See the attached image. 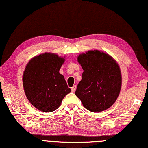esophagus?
<instances>
[{"label": "esophagus", "mask_w": 148, "mask_h": 148, "mask_svg": "<svg viewBox=\"0 0 148 148\" xmlns=\"http://www.w3.org/2000/svg\"><path fill=\"white\" fill-rule=\"evenodd\" d=\"M76 85H74V86H72V88H71L72 92H74L75 91H76Z\"/></svg>", "instance_id": "34e87169"}]
</instances>
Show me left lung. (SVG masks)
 <instances>
[{"instance_id":"1","label":"left lung","mask_w":148,"mask_h":148,"mask_svg":"<svg viewBox=\"0 0 148 148\" xmlns=\"http://www.w3.org/2000/svg\"><path fill=\"white\" fill-rule=\"evenodd\" d=\"M78 63L83 70L75 95L88 111L99 113L115 103L121 88V73L116 62L99 50L80 54Z\"/></svg>"}]
</instances>
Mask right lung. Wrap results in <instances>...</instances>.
<instances>
[{
	"instance_id": "right-lung-1",
	"label": "right lung",
	"mask_w": 148,
	"mask_h": 148,
	"mask_svg": "<svg viewBox=\"0 0 148 148\" xmlns=\"http://www.w3.org/2000/svg\"><path fill=\"white\" fill-rule=\"evenodd\" d=\"M64 61L57 54L45 53L33 58L27 64L23 75L24 91L31 104L39 111H55L71 92L59 72Z\"/></svg>"
}]
</instances>
